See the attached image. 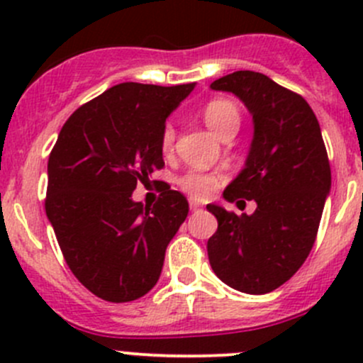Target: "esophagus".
<instances>
[{"label": "esophagus", "mask_w": 363, "mask_h": 363, "mask_svg": "<svg viewBox=\"0 0 363 363\" xmlns=\"http://www.w3.org/2000/svg\"><path fill=\"white\" fill-rule=\"evenodd\" d=\"M189 208H191V211H200V208H202V203L189 202Z\"/></svg>", "instance_id": "esophagus-1"}]
</instances>
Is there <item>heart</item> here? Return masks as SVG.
<instances>
[{
	"label": "heart",
	"instance_id": "1",
	"mask_svg": "<svg viewBox=\"0 0 363 363\" xmlns=\"http://www.w3.org/2000/svg\"><path fill=\"white\" fill-rule=\"evenodd\" d=\"M202 117L208 128L214 131L218 137H226L230 133H235L240 126V111L235 101L228 98H214L207 101L202 108ZM175 140V130L172 124H164L161 130L160 144L164 152L172 151ZM223 182V175L219 172H202L189 170L179 179V186L184 193H188L191 199L205 200L219 188Z\"/></svg>",
	"mask_w": 363,
	"mask_h": 363
}]
</instances>
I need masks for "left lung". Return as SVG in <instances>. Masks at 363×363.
Segmentation results:
<instances>
[{
	"label": "left lung",
	"mask_w": 363,
	"mask_h": 363,
	"mask_svg": "<svg viewBox=\"0 0 363 363\" xmlns=\"http://www.w3.org/2000/svg\"><path fill=\"white\" fill-rule=\"evenodd\" d=\"M211 87L239 96L252 113L246 167L223 196L255 200L256 211L247 216L207 205L218 219L208 262L233 290L269 294L294 276L314 246L332 184L327 147L309 104L263 73L240 69Z\"/></svg>",
	"instance_id": "obj_1"
}]
</instances>
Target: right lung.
I'll list each match as a JSON object with an SVG mask.
<instances>
[{
    "instance_id": "obj_1",
    "label": "right lung",
    "mask_w": 363,
    "mask_h": 363,
    "mask_svg": "<svg viewBox=\"0 0 363 363\" xmlns=\"http://www.w3.org/2000/svg\"><path fill=\"white\" fill-rule=\"evenodd\" d=\"M193 87L117 84L68 117L50 151L47 218L73 276L107 302H131L158 283L188 216L174 189L152 207L131 193L164 167L161 130Z\"/></svg>"
}]
</instances>
